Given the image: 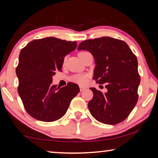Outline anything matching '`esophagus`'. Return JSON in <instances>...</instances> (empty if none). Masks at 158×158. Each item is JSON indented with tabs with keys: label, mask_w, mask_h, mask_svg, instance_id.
<instances>
[{
	"label": "esophagus",
	"mask_w": 158,
	"mask_h": 158,
	"mask_svg": "<svg viewBox=\"0 0 158 158\" xmlns=\"http://www.w3.org/2000/svg\"><path fill=\"white\" fill-rule=\"evenodd\" d=\"M86 89L85 87H83V86H80V90H81V92H82V91L85 90Z\"/></svg>",
	"instance_id": "1"
}]
</instances>
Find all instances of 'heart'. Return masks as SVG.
Listing matches in <instances>:
<instances>
[{
    "label": "heart",
    "instance_id": "heart-1",
    "mask_svg": "<svg viewBox=\"0 0 158 158\" xmlns=\"http://www.w3.org/2000/svg\"><path fill=\"white\" fill-rule=\"evenodd\" d=\"M85 52H81L79 54H82ZM66 62V58H64L63 60V65ZM71 81L74 83H76L79 85H84L87 83H88V75H84V74H77L71 77Z\"/></svg>",
    "mask_w": 158,
    "mask_h": 158
}]
</instances>
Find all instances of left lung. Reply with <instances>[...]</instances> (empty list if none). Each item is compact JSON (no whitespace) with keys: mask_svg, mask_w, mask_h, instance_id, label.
Returning <instances> with one entry per match:
<instances>
[{"mask_svg":"<svg viewBox=\"0 0 158 158\" xmlns=\"http://www.w3.org/2000/svg\"><path fill=\"white\" fill-rule=\"evenodd\" d=\"M77 50L92 53L96 66L93 79L106 83L107 91L102 93L95 88L88 108L95 120L107 125H116L125 120L138 102L140 83L138 60L123 40L101 37L84 40Z\"/></svg>","mask_w":158,"mask_h":158,"instance_id":"1","label":"left lung"}]
</instances>
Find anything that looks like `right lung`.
Instances as JSON below:
<instances>
[{
	"label": "right lung",
	"instance_id": "obj_1",
	"mask_svg": "<svg viewBox=\"0 0 158 158\" xmlns=\"http://www.w3.org/2000/svg\"><path fill=\"white\" fill-rule=\"evenodd\" d=\"M76 47V41L48 37L32 40L21 50L16 68L18 92L31 117L52 122L66 113L80 88L73 83L60 88L52 85V76L60 71L64 58Z\"/></svg>",
	"mask_w": 158,
	"mask_h": 158
}]
</instances>
